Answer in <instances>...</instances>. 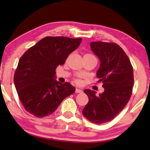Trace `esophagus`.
Wrapping results in <instances>:
<instances>
[{
	"instance_id": "34e87169",
	"label": "esophagus",
	"mask_w": 150,
	"mask_h": 150,
	"mask_svg": "<svg viewBox=\"0 0 150 150\" xmlns=\"http://www.w3.org/2000/svg\"><path fill=\"white\" fill-rule=\"evenodd\" d=\"M75 92H76V93H82V92H83V91H82V89H79V88H77L76 90H75Z\"/></svg>"
}]
</instances>
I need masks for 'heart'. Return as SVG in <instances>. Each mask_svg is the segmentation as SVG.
Segmentation results:
<instances>
[{
	"mask_svg": "<svg viewBox=\"0 0 150 150\" xmlns=\"http://www.w3.org/2000/svg\"><path fill=\"white\" fill-rule=\"evenodd\" d=\"M88 55H91V54H88ZM75 82H77V83H79V82H80V80H75Z\"/></svg>",
	"mask_w": 150,
	"mask_h": 150,
	"instance_id": "b5f03b06",
	"label": "heart"
}]
</instances>
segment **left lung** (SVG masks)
Returning <instances> with one entry per match:
<instances>
[{"mask_svg": "<svg viewBox=\"0 0 150 150\" xmlns=\"http://www.w3.org/2000/svg\"><path fill=\"white\" fill-rule=\"evenodd\" d=\"M91 49L99 57L101 65L97 73L104 92L96 95L91 89H85L89 101L82 114L95 124L113 120L130 100L133 87V68L121 47L116 43L91 42Z\"/></svg>", "mask_w": 150, "mask_h": 150, "instance_id": "obj_1", "label": "left lung"}]
</instances>
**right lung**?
Segmentation results:
<instances>
[{
    "mask_svg": "<svg viewBox=\"0 0 150 150\" xmlns=\"http://www.w3.org/2000/svg\"><path fill=\"white\" fill-rule=\"evenodd\" d=\"M81 38L46 37L21 56L14 75L20 100L30 114L42 118L56 111L75 88L54 79L56 69L80 46Z\"/></svg>",
    "mask_w": 150,
    "mask_h": 150,
    "instance_id": "add662e5",
    "label": "right lung"
}]
</instances>
